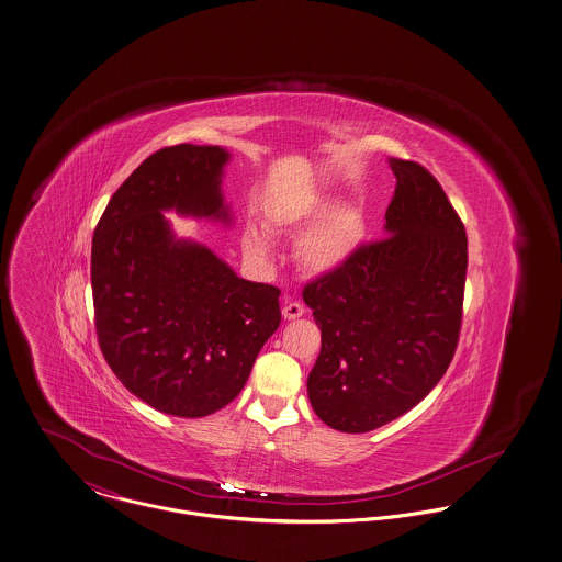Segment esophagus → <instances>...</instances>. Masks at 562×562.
Returning <instances> with one entry per match:
<instances>
[{
    "label": "esophagus",
    "mask_w": 562,
    "mask_h": 562,
    "mask_svg": "<svg viewBox=\"0 0 562 562\" xmlns=\"http://www.w3.org/2000/svg\"><path fill=\"white\" fill-rule=\"evenodd\" d=\"M304 312H306L304 304L293 302V300H286L284 306H282V316H284L286 321H295V318H300Z\"/></svg>",
    "instance_id": "34e87169"
}]
</instances>
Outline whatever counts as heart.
Wrapping results in <instances>:
<instances>
[{
  "label": "heart",
  "mask_w": 562,
  "mask_h": 562,
  "mask_svg": "<svg viewBox=\"0 0 562 562\" xmlns=\"http://www.w3.org/2000/svg\"><path fill=\"white\" fill-rule=\"evenodd\" d=\"M269 224L276 233H302L295 256L302 269L314 276H327L345 267L367 235V222L358 204L336 202L329 206V198L321 193L282 202L271 209ZM244 250L256 260H267L271 256L269 237L258 228H248L244 233Z\"/></svg>",
  "instance_id": "b5f03b06"
}]
</instances>
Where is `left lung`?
Instances as JSON below:
<instances>
[{
    "instance_id": "obj_1",
    "label": "left lung",
    "mask_w": 562,
    "mask_h": 562,
    "mask_svg": "<svg viewBox=\"0 0 562 562\" xmlns=\"http://www.w3.org/2000/svg\"><path fill=\"white\" fill-rule=\"evenodd\" d=\"M387 164L396 188L385 239L304 289L321 329L308 398L342 434L373 431L416 407L459 340L465 228L429 170L394 157Z\"/></svg>"
}]
</instances>
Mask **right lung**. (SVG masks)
Returning a JSON list of instances; mask_svg holds the SVG:
<instances>
[{"label": "right lung", "mask_w": 562, "mask_h": 562, "mask_svg": "<svg viewBox=\"0 0 562 562\" xmlns=\"http://www.w3.org/2000/svg\"><path fill=\"white\" fill-rule=\"evenodd\" d=\"M228 161L220 146L157 150L112 195L92 237L101 351L131 394L179 418L226 407L282 318L280 289L239 278L204 244L177 237L166 217L231 226Z\"/></svg>", "instance_id": "1"}]
</instances>
